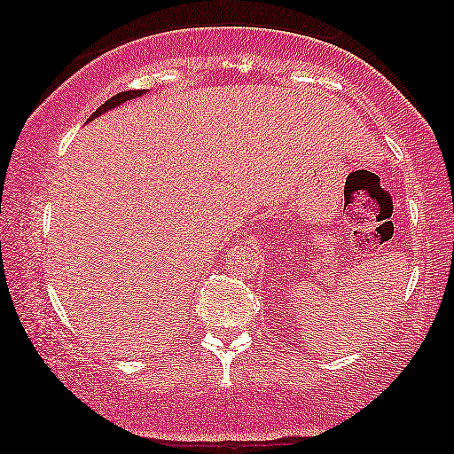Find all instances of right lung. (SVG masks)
<instances>
[{
    "label": "right lung",
    "instance_id": "add662e5",
    "mask_svg": "<svg viewBox=\"0 0 454 454\" xmlns=\"http://www.w3.org/2000/svg\"><path fill=\"white\" fill-rule=\"evenodd\" d=\"M142 95H145V90H123V92H117L115 97H111L109 101H105V103L101 105V107H98V109L95 111V114L90 115V120H95V117L105 114V111L117 107V105H121V103H126V101H132V98L142 97ZM90 120H89V121H90Z\"/></svg>",
    "mask_w": 454,
    "mask_h": 454
}]
</instances>
